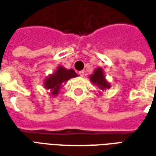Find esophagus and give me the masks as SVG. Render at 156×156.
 I'll use <instances>...</instances> for the list:
<instances>
[{
	"label": "esophagus",
	"mask_w": 156,
	"mask_h": 156,
	"mask_svg": "<svg viewBox=\"0 0 156 156\" xmlns=\"http://www.w3.org/2000/svg\"><path fill=\"white\" fill-rule=\"evenodd\" d=\"M78 74L80 75L81 77H84V75H85V72L83 70V71H80L79 73H78Z\"/></svg>",
	"instance_id": "esophagus-1"
}]
</instances>
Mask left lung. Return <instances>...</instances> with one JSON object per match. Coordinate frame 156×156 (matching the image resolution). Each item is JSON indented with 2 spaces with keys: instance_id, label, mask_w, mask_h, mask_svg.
<instances>
[{
  "instance_id": "8db88e82",
  "label": "left lung",
  "mask_w": 156,
  "mask_h": 156,
  "mask_svg": "<svg viewBox=\"0 0 156 156\" xmlns=\"http://www.w3.org/2000/svg\"><path fill=\"white\" fill-rule=\"evenodd\" d=\"M90 80L94 84L97 85L101 90H106L110 88V84L106 79L104 73V70L101 68H96L94 73L90 76Z\"/></svg>"
}]
</instances>
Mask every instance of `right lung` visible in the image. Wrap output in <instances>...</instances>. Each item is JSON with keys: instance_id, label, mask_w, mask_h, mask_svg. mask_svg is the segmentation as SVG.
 I'll list each match as a JSON object with an SVG mask.
<instances>
[{"instance_id": "right-lung-1", "label": "right lung", "mask_w": 156, "mask_h": 156, "mask_svg": "<svg viewBox=\"0 0 156 156\" xmlns=\"http://www.w3.org/2000/svg\"><path fill=\"white\" fill-rule=\"evenodd\" d=\"M78 74L73 69H66L62 66H58L55 73L45 79L44 88L51 91V96H57L58 92L62 88V83L68 79L77 77Z\"/></svg>"}]
</instances>
